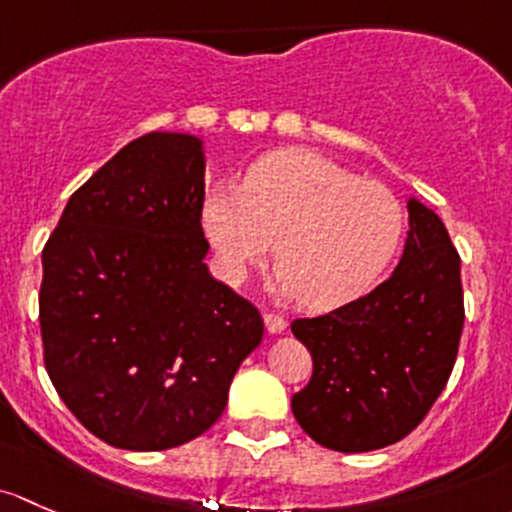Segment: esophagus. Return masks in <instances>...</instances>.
<instances>
[{"label":"esophagus","mask_w":512,"mask_h":512,"mask_svg":"<svg viewBox=\"0 0 512 512\" xmlns=\"http://www.w3.org/2000/svg\"><path fill=\"white\" fill-rule=\"evenodd\" d=\"M263 323H266L268 333L276 335V333H283V330H286L288 320L278 313H263Z\"/></svg>","instance_id":"1"}]
</instances>
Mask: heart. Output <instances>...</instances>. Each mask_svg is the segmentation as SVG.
I'll return each mask as SVG.
<instances>
[{"label": "heart", "mask_w": 512, "mask_h": 512, "mask_svg": "<svg viewBox=\"0 0 512 512\" xmlns=\"http://www.w3.org/2000/svg\"><path fill=\"white\" fill-rule=\"evenodd\" d=\"M226 281H241L276 239L273 288L315 310L372 286L404 239L397 194L310 150H278L249 167L241 192L217 187L202 207Z\"/></svg>", "instance_id": "b5f03b06"}]
</instances>
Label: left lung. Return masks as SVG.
Instances as JSON below:
<instances>
[{
	"instance_id": "left-lung-1",
	"label": "left lung",
	"mask_w": 512,
	"mask_h": 512,
	"mask_svg": "<svg viewBox=\"0 0 512 512\" xmlns=\"http://www.w3.org/2000/svg\"><path fill=\"white\" fill-rule=\"evenodd\" d=\"M392 276L318 318L293 320L313 377L293 394L300 429L325 449L362 453L412 434L444 392L463 330L461 258L431 209L409 202Z\"/></svg>"
}]
</instances>
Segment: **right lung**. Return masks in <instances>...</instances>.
I'll use <instances>...</instances> for the list:
<instances>
[{"instance_id": "obj_1", "label": "right lung", "mask_w": 512, "mask_h": 512, "mask_svg": "<svg viewBox=\"0 0 512 512\" xmlns=\"http://www.w3.org/2000/svg\"><path fill=\"white\" fill-rule=\"evenodd\" d=\"M202 142L147 133L68 199L44 246V365L100 441L165 451L219 419L263 318L209 276Z\"/></svg>"}]
</instances>
